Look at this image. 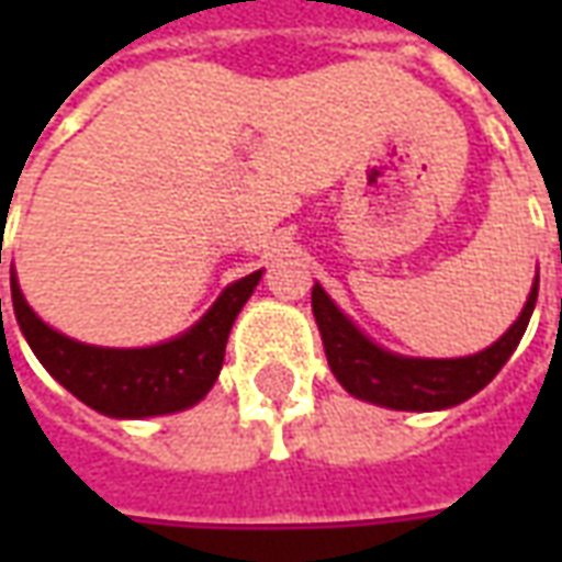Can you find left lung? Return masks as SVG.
<instances>
[{
	"label": "left lung",
	"mask_w": 562,
	"mask_h": 562,
	"mask_svg": "<svg viewBox=\"0 0 562 562\" xmlns=\"http://www.w3.org/2000/svg\"><path fill=\"white\" fill-rule=\"evenodd\" d=\"M536 297L539 277L532 280L530 297L515 325L487 349L467 358H409L382 349L330 301L318 282L313 285V316L322 330L330 373L352 397L401 413H436L470 401L503 370L530 325Z\"/></svg>",
	"instance_id": "1"
}]
</instances>
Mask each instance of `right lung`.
<instances>
[{
	"label": "right lung",
	"mask_w": 562,
	"mask_h": 562,
	"mask_svg": "<svg viewBox=\"0 0 562 562\" xmlns=\"http://www.w3.org/2000/svg\"><path fill=\"white\" fill-rule=\"evenodd\" d=\"M261 270L225 285L204 316L173 340L140 349L78 342L35 316L11 270L14 316L44 370L80 403L108 418H153L195 406L220 376L237 313L256 292ZM2 310V297H0Z\"/></svg>",
	"instance_id": "add662e5"
}]
</instances>
